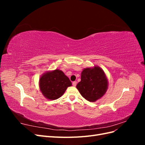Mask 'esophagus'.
<instances>
[{"label":"esophagus","mask_w":145,"mask_h":145,"mask_svg":"<svg viewBox=\"0 0 145 145\" xmlns=\"http://www.w3.org/2000/svg\"><path fill=\"white\" fill-rule=\"evenodd\" d=\"M77 85V82H72V85L73 86H76Z\"/></svg>","instance_id":"obj_1"}]
</instances>
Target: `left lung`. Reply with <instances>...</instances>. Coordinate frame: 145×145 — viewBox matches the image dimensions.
Instances as JSON below:
<instances>
[{
  "instance_id": "obj_1",
  "label": "left lung",
  "mask_w": 145,
  "mask_h": 145,
  "mask_svg": "<svg viewBox=\"0 0 145 145\" xmlns=\"http://www.w3.org/2000/svg\"><path fill=\"white\" fill-rule=\"evenodd\" d=\"M108 81L103 70L97 66L86 68L81 73V81L76 86L83 98L94 102L106 93Z\"/></svg>"
}]
</instances>
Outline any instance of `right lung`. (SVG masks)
Listing matches in <instances>:
<instances>
[{
	"label": "right lung",
	"instance_id": "add662e5",
	"mask_svg": "<svg viewBox=\"0 0 145 145\" xmlns=\"http://www.w3.org/2000/svg\"><path fill=\"white\" fill-rule=\"evenodd\" d=\"M71 85L69 78L59 69L46 72L39 80V87L42 94L47 99L52 100L60 98L67 88Z\"/></svg>",
	"mask_w": 145,
	"mask_h": 145
}]
</instances>
